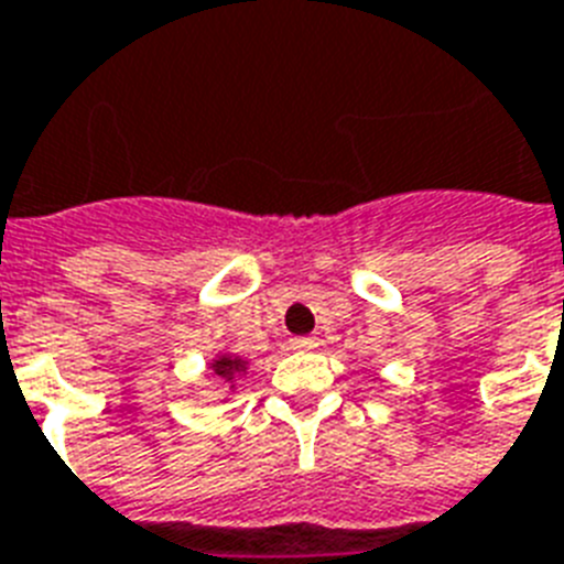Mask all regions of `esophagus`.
Instances as JSON below:
<instances>
[{
  "mask_svg": "<svg viewBox=\"0 0 564 564\" xmlns=\"http://www.w3.org/2000/svg\"><path fill=\"white\" fill-rule=\"evenodd\" d=\"M290 347H292V350H315V347H318V338H315V336H295V338H290Z\"/></svg>",
  "mask_w": 564,
  "mask_h": 564,
  "instance_id": "34e87169",
  "label": "esophagus"
}]
</instances>
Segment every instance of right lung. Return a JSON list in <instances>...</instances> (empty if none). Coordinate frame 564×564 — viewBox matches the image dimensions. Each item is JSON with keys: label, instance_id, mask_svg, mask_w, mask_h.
I'll return each instance as SVG.
<instances>
[{"label": "right lung", "instance_id": "1", "mask_svg": "<svg viewBox=\"0 0 564 564\" xmlns=\"http://www.w3.org/2000/svg\"><path fill=\"white\" fill-rule=\"evenodd\" d=\"M240 370V359H228V356H223V359L214 361V373L223 379H231Z\"/></svg>", "mask_w": 564, "mask_h": 564}]
</instances>
